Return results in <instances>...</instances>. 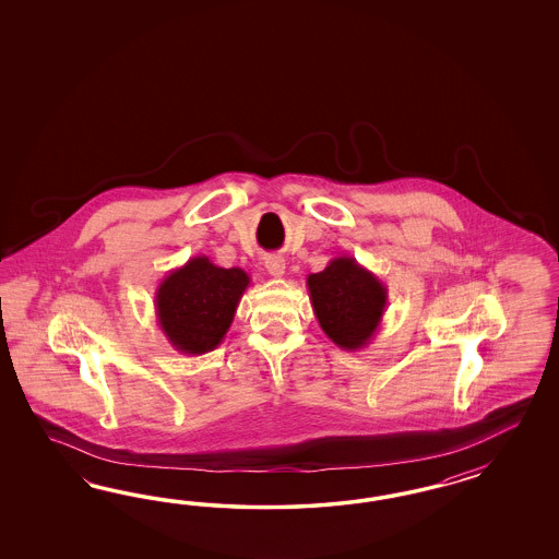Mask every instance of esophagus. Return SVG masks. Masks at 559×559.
I'll list each match as a JSON object with an SVG mask.
<instances>
[{
    "label": "esophagus",
    "mask_w": 559,
    "mask_h": 559,
    "mask_svg": "<svg viewBox=\"0 0 559 559\" xmlns=\"http://www.w3.org/2000/svg\"><path fill=\"white\" fill-rule=\"evenodd\" d=\"M264 266H266V271H269V274L271 276H274V278H281L283 274H285V260L281 258V255H269L266 258V262H264Z\"/></svg>",
    "instance_id": "34e87169"
}]
</instances>
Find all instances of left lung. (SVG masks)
I'll return each mask as SVG.
<instances>
[{
	"label": "left lung",
	"instance_id": "8db88e82",
	"mask_svg": "<svg viewBox=\"0 0 559 559\" xmlns=\"http://www.w3.org/2000/svg\"><path fill=\"white\" fill-rule=\"evenodd\" d=\"M313 313L325 336L342 350L371 344L388 307V287L353 255H338L307 276Z\"/></svg>",
	"mask_w": 559,
	"mask_h": 559
}]
</instances>
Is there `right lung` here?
I'll return each instance as SVG.
<instances>
[{"label": "right lung", "mask_w": 559, "mask_h": 559, "mask_svg": "<svg viewBox=\"0 0 559 559\" xmlns=\"http://www.w3.org/2000/svg\"><path fill=\"white\" fill-rule=\"evenodd\" d=\"M250 285L248 272L221 269L206 255L190 258L166 274L155 290V318L169 344L199 356L219 346Z\"/></svg>", "instance_id": "1"}]
</instances>
